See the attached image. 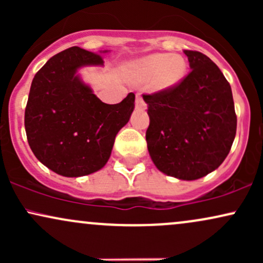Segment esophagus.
<instances>
[{"mask_svg":"<svg viewBox=\"0 0 263 263\" xmlns=\"http://www.w3.org/2000/svg\"><path fill=\"white\" fill-rule=\"evenodd\" d=\"M135 105H136V108H137V110H144V108H146V104H144L143 99H142L141 95L136 96Z\"/></svg>","mask_w":263,"mask_h":263,"instance_id":"obj_1","label":"esophagus"}]
</instances>
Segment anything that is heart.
I'll return each instance as SVG.
<instances>
[{"mask_svg": "<svg viewBox=\"0 0 263 263\" xmlns=\"http://www.w3.org/2000/svg\"><path fill=\"white\" fill-rule=\"evenodd\" d=\"M188 70L185 59L170 53H153L126 66V75L132 83L146 84L152 80L156 91L174 89L184 80Z\"/></svg>", "mask_w": 263, "mask_h": 263, "instance_id": "obj_1", "label": "heart"}]
</instances>
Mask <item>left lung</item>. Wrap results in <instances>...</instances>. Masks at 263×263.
Wrapping results in <instances>:
<instances>
[{
	"mask_svg": "<svg viewBox=\"0 0 263 263\" xmlns=\"http://www.w3.org/2000/svg\"><path fill=\"white\" fill-rule=\"evenodd\" d=\"M192 71L168 91L143 95L148 107L147 148L162 173L195 180L215 171L236 135L231 86L218 65L195 50H184Z\"/></svg>",
	"mask_w": 263,
	"mask_h": 263,
	"instance_id": "obj_1",
	"label": "left lung"
}]
</instances>
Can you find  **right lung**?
<instances>
[{"mask_svg":"<svg viewBox=\"0 0 263 263\" xmlns=\"http://www.w3.org/2000/svg\"><path fill=\"white\" fill-rule=\"evenodd\" d=\"M71 47L52 57L34 75L25 112L29 147L45 167L63 177L100 171L116 135L131 117L135 93L120 104L102 102L81 79L84 66H102L100 54Z\"/></svg>","mask_w":263,"mask_h":263,"instance_id":"add662e5","label":"right lung"}]
</instances>
